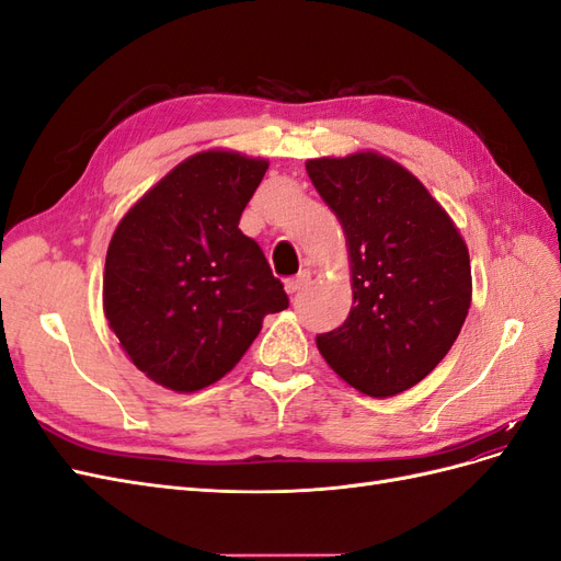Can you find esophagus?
<instances>
[{
    "mask_svg": "<svg viewBox=\"0 0 561 561\" xmlns=\"http://www.w3.org/2000/svg\"><path fill=\"white\" fill-rule=\"evenodd\" d=\"M309 283H311V271H301L299 276L285 280V293H287V295H297V293L304 290V287H307Z\"/></svg>",
    "mask_w": 561,
    "mask_h": 561,
    "instance_id": "34e87169",
    "label": "esophagus"
}]
</instances>
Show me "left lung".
Returning <instances> with one entry per match:
<instances>
[{"mask_svg":"<svg viewBox=\"0 0 561 561\" xmlns=\"http://www.w3.org/2000/svg\"><path fill=\"white\" fill-rule=\"evenodd\" d=\"M307 173L344 229L353 287L348 318L318 334V351L363 396H398L431 375L463 328L468 245L419 178L379 151L311 159Z\"/></svg>","mask_w":561,"mask_h":561,"instance_id":"left-lung-1","label":"left lung"}]
</instances>
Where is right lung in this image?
<instances>
[{"label":"right lung","mask_w":561,"mask_h":561,"mask_svg":"<svg viewBox=\"0 0 561 561\" xmlns=\"http://www.w3.org/2000/svg\"><path fill=\"white\" fill-rule=\"evenodd\" d=\"M268 168L206 149L178 163L116 225L103 309L128 360L178 393L222 379L268 313L287 309L262 248L239 229Z\"/></svg>","instance_id":"obj_1"}]
</instances>
